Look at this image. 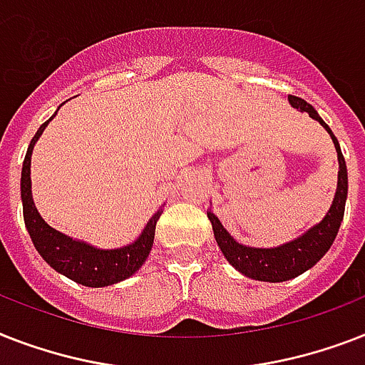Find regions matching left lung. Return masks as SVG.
<instances>
[{
    "label": "left lung",
    "mask_w": 365,
    "mask_h": 365,
    "mask_svg": "<svg viewBox=\"0 0 365 365\" xmlns=\"http://www.w3.org/2000/svg\"><path fill=\"white\" fill-rule=\"evenodd\" d=\"M289 104L295 110L307 111L312 119H317L320 125L329 132V136L334 140L337 159H339V176H337V191L335 199L329 206L328 214L324 216L320 223L311 227L307 233L297 237L295 240L277 246V248H252L239 244L231 235L223 229L222 222L217 220L216 214L208 212V220L212 222L214 237H216L217 246L222 248L225 259L242 272L244 277L261 280V282H284L289 278L299 277L301 272L309 271L312 265H317L322 259L324 254L328 252L329 246L334 244L335 237L339 233L341 222L345 216V202L346 191H349V178H346V165L345 157L341 153L339 142L334 136V132L329 130V126L322 121V117L318 115L317 110L311 104H307L303 98L297 96H288Z\"/></svg>",
    "instance_id": "left-lung-1"
}]
</instances>
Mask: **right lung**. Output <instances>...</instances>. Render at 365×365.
Returning a JSON list of instances; mask_svg holds the SVG:
<instances>
[{
    "mask_svg": "<svg viewBox=\"0 0 365 365\" xmlns=\"http://www.w3.org/2000/svg\"><path fill=\"white\" fill-rule=\"evenodd\" d=\"M54 117V115H53ZM53 117L48 121H53ZM48 121L39 126L36 136L31 138L30 148L26 151L24 165H22V178H20V197H22V212H24V223L30 239L39 252L43 259L53 267L60 274L71 278L73 282L88 286V288H104L132 277L134 272L148 259L155 239V225L160 217L163 210H157L149 220L142 235L132 244H126L123 248L100 250L81 240L70 239L68 235L60 233L45 223L31 197V151L45 130Z\"/></svg>",
    "mask_w": 365,
    "mask_h": 365,
    "instance_id": "add662e5",
    "label": "right lung"
}]
</instances>
